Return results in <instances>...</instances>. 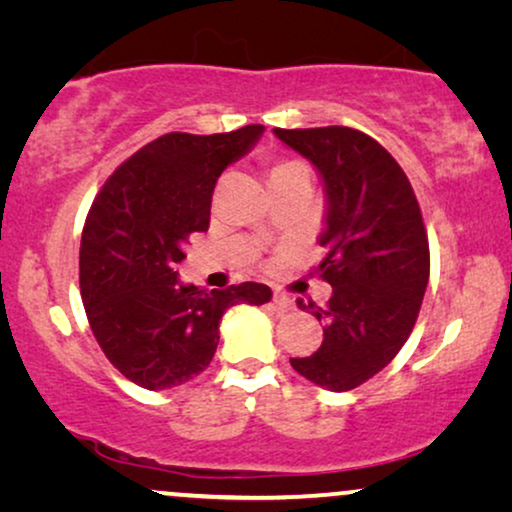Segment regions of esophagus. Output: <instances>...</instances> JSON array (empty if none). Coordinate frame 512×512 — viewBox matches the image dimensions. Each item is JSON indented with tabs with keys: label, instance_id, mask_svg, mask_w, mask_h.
<instances>
[{
	"label": "esophagus",
	"instance_id": "esophagus-1",
	"mask_svg": "<svg viewBox=\"0 0 512 512\" xmlns=\"http://www.w3.org/2000/svg\"><path fill=\"white\" fill-rule=\"evenodd\" d=\"M272 300H275V305L282 307V310H293V298L286 296L284 291H275V293H272Z\"/></svg>",
	"mask_w": 512,
	"mask_h": 512
}]
</instances>
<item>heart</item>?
Returning <instances> with one entry per match:
<instances>
[{
  "instance_id": "heart-1",
  "label": "heart",
  "mask_w": 512,
  "mask_h": 512,
  "mask_svg": "<svg viewBox=\"0 0 512 512\" xmlns=\"http://www.w3.org/2000/svg\"><path fill=\"white\" fill-rule=\"evenodd\" d=\"M286 170H307V167H305V163H300V160H282V163H277L275 167H272V174L286 172Z\"/></svg>"
}]
</instances>
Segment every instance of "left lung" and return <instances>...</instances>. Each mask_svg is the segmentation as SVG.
I'll use <instances>...</instances> for the list:
<instances>
[{"mask_svg": "<svg viewBox=\"0 0 512 512\" xmlns=\"http://www.w3.org/2000/svg\"><path fill=\"white\" fill-rule=\"evenodd\" d=\"M275 135L317 167L328 205L317 270L333 296L324 307L298 300L324 321V342L291 366L319 387L356 389L415 328L431 268L422 209L401 165L366 132L328 125Z\"/></svg>", "mask_w": 512, "mask_h": 512, "instance_id": "obj_1", "label": "left lung"}]
</instances>
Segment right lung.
I'll return each mask as SVG.
<instances>
[{"mask_svg": "<svg viewBox=\"0 0 512 512\" xmlns=\"http://www.w3.org/2000/svg\"><path fill=\"white\" fill-rule=\"evenodd\" d=\"M263 125L219 135L167 132L118 165L93 200L79 251V284L97 345L137 387H179L209 366L228 307L263 305L270 286L181 284L186 244L209 228L216 179Z\"/></svg>", "mask_w": 512, "mask_h": 512, "instance_id": "1", "label": "right lung"}]
</instances>
